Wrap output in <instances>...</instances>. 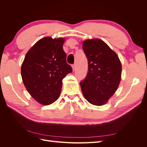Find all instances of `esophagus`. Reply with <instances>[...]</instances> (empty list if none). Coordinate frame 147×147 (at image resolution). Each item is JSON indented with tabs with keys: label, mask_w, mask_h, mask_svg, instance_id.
<instances>
[{
	"label": "esophagus",
	"mask_w": 147,
	"mask_h": 147,
	"mask_svg": "<svg viewBox=\"0 0 147 147\" xmlns=\"http://www.w3.org/2000/svg\"><path fill=\"white\" fill-rule=\"evenodd\" d=\"M72 67L73 70H75V67H76V66H75V64H74V65H72Z\"/></svg>",
	"instance_id": "esophagus-1"
}]
</instances>
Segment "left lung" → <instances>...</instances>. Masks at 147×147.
I'll list each match as a JSON object with an SVG mask.
<instances>
[{
    "mask_svg": "<svg viewBox=\"0 0 147 147\" xmlns=\"http://www.w3.org/2000/svg\"><path fill=\"white\" fill-rule=\"evenodd\" d=\"M83 50L88 62L86 77L80 83L83 94L92 105H105L119 86L121 61L117 53L99 38L83 41Z\"/></svg>",
    "mask_w": 147,
    "mask_h": 147,
    "instance_id": "1",
    "label": "left lung"
}]
</instances>
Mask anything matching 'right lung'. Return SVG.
<instances>
[{
    "label": "right lung",
    "instance_id": "add662e5",
    "mask_svg": "<svg viewBox=\"0 0 147 147\" xmlns=\"http://www.w3.org/2000/svg\"><path fill=\"white\" fill-rule=\"evenodd\" d=\"M64 42V38L40 39L29 49L22 63L21 74L25 88L42 105H50L59 98L63 79L72 72L66 62Z\"/></svg>",
    "mask_w": 147,
    "mask_h": 147
}]
</instances>
